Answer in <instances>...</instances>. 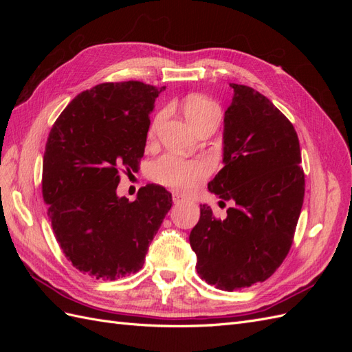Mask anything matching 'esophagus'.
Segmentation results:
<instances>
[{"label": "esophagus", "instance_id": "obj_1", "mask_svg": "<svg viewBox=\"0 0 352 352\" xmlns=\"http://www.w3.org/2000/svg\"><path fill=\"white\" fill-rule=\"evenodd\" d=\"M182 201H185L184 195H180L177 192H173V202H175V204H179V202H182Z\"/></svg>", "mask_w": 352, "mask_h": 352}]
</instances>
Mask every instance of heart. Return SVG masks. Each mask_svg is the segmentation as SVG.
<instances>
[{
  "label": "heart",
  "mask_w": 352,
  "mask_h": 352,
  "mask_svg": "<svg viewBox=\"0 0 352 352\" xmlns=\"http://www.w3.org/2000/svg\"><path fill=\"white\" fill-rule=\"evenodd\" d=\"M184 113L188 122L194 126V129L210 117L220 116L217 104L202 95H189L184 102ZM163 117V113L155 117L150 129L151 135L155 132ZM150 175L158 184L177 190H189L199 179L208 175V164L204 160H186L173 154H166L157 158L150 166Z\"/></svg>",
  "instance_id": "1"
}]
</instances>
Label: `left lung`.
I'll list each match as a JSON object with an SVG mask.
<instances>
[{
  "label": "left lung",
  "mask_w": 352,
  "mask_h": 352,
  "mask_svg": "<svg viewBox=\"0 0 352 352\" xmlns=\"http://www.w3.org/2000/svg\"><path fill=\"white\" fill-rule=\"evenodd\" d=\"M225 113L223 168L208 190L232 201L226 219L201 206L189 235L202 280L223 291L264 282L279 269L294 241L305 179L298 135L263 94L230 83Z\"/></svg>",
  "instance_id": "8db88e82"
}]
</instances>
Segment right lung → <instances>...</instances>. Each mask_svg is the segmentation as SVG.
I'll list each match as a JSON object with an SVG mask.
<instances>
[{
  "label": "right lung",
  "mask_w": 352,
  "mask_h": 352,
  "mask_svg": "<svg viewBox=\"0 0 352 352\" xmlns=\"http://www.w3.org/2000/svg\"><path fill=\"white\" fill-rule=\"evenodd\" d=\"M166 88L104 82L80 92L52 124L42 164V197L56 239L73 267L114 280L142 269L148 245L172 208V194L146 185L129 201L120 173L140 168L150 113Z\"/></svg>",
  "instance_id": "1"
}]
</instances>
